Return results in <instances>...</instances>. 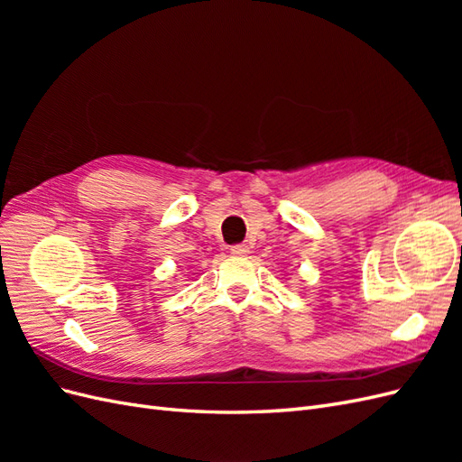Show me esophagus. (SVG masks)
I'll return each instance as SVG.
<instances>
[{"label":"esophagus","instance_id":"esophagus-1","mask_svg":"<svg viewBox=\"0 0 462 462\" xmlns=\"http://www.w3.org/2000/svg\"><path fill=\"white\" fill-rule=\"evenodd\" d=\"M231 253L236 254V256H245L250 253V246L246 243H241V245H233L231 246Z\"/></svg>","mask_w":462,"mask_h":462}]
</instances>
